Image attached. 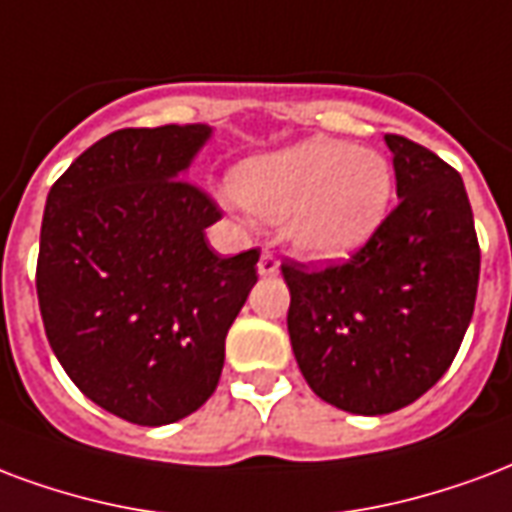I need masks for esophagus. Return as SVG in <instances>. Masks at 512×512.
<instances>
[{"label": "esophagus", "instance_id": "1", "mask_svg": "<svg viewBox=\"0 0 512 512\" xmlns=\"http://www.w3.org/2000/svg\"><path fill=\"white\" fill-rule=\"evenodd\" d=\"M257 274L263 276V279H271V276H276L279 274V260H276L271 252H263L260 263H257Z\"/></svg>", "mask_w": 512, "mask_h": 512}]
</instances>
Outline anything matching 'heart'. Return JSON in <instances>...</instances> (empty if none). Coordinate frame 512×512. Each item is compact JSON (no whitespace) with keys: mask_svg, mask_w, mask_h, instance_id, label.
<instances>
[{"mask_svg":"<svg viewBox=\"0 0 512 512\" xmlns=\"http://www.w3.org/2000/svg\"><path fill=\"white\" fill-rule=\"evenodd\" d=\"M233 198L268 222L285 219V241L312 263L361 252L393 200V168L380 151L347 140L309 138L238 162Z\"/></svg>","mask_w":512,"mask_h":512,"instance_id":"b5f03b06","label":"heart"}]
</instances>
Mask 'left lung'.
Instances as JSON below:
<instances>
[{"label":"left lung","mask_w":512,"mask_h":512,"mask_svg":"<svg viewBox=\"0 0 512 512\" xmlns=\"http://www.w3.org/2000/svg\"><path fill=\"white\" fill-rule=\"evenodd\" d=\"M399 206L344 266H282L287 331L317 396L352 415L407 407L448 372L475 312L480 246L467 189L434 151L385 135Z\"/></svg>","instance_id":"1"}]
</instances>
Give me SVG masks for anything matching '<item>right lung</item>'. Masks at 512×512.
<instances>
[{
  "label": "right lung",
  "mask_w": 512,
  "mask_h": 512,
  "mask_svg": "<svg viewBox=\"0 0 512 512\" xmlns=\"http://www.w3.org/2000/svg\"><path fill=\"white\" fill-rule=\"evenodd\" d=\"M211 132H111L45 200V336L86 399L138 426L176 423L217 391L225 336L257 282V249L219 257L208 246L222 214L187 181Z\"/></svg>",
  "instance_id": "add662e5"
}]
</instances>
